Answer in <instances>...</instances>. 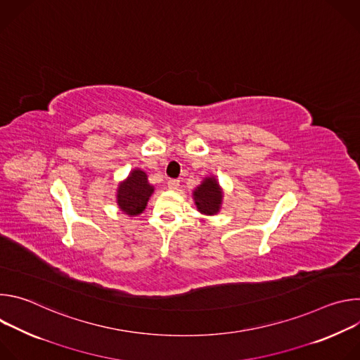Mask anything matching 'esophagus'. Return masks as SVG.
<instances>
[{"label": "esophagus", "instance_id": "obj_1", "mask_svg": "<svg viewBox=\"0 0 360 360\" xmlns=\"http://www.w3.org/2000/svg\"><path fill=\"white\" fill-rule=\"evenodd\" d=\"M168 188L172 189V191L178 189V188H179V181H178V179H169V181H168Z\"/></svg>", "mask_w": 360, "mask_h": 360}]
</instances>
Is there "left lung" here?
Wrapping results in <instances>:
<instances>
[{
	"label": "left lung",
	"mask_w": 360,
	"mask_h": 360,
	"mask_svg": "<svg viewBox=\"0 0 360 360\" xmlns=\"http://www.w3.org/2000/svg\"><path fill=\"white\" fill-rule=\"evenodd\" d=\"M196 210L207 217L219 214L224 202V189L219 185L217 176L211 175L203 178V181L192 192Z\"/></svg>",
	"instance_id": "1"
}]
</instances>
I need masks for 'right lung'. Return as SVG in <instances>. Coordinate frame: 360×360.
Instances as JSON below:
<instances>
[{"label": "right lung", "instance_id": "right-lung-1", "mask_svg": "<svg viewBox=\"0 0 360 360\" xmlns=\"http://www.w3.org/2000/svg\"><path fill=\"white\" fill-rule=\"evenodd\" d=\"M155 186L148 182V175L145 171L135 168L129 175L118 184L117 188V205L118 208L129 217L141 215L149 198L152 196Z\"/></svg>", "mask_w": 360, "mask_h": 360}]
</instances>
